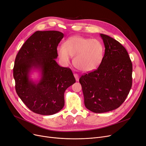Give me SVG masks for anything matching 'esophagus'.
I'll list each match as a JSON object with an SVG mask.
<instances>
[{
	"instance_id": "1",
	"label": "esophagus",
	"mask_w": 146,
	"mask_h": 146,
	"mask_svg": "<svg viewBox=\"0 0 146 146\" xmlns=\"http://www.w3.org/2000/svg\"><path fill=\"white\" fill-rule=\"evenodd\" d=\"M74 78H75L76 80L77 81V82H78V81H79V77L78 74H76V73H74Z\"/></svg>"
}]
</instances>
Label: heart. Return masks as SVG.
<instances>
[{
	"label": "heart",
	"instance_id": "obj_1",
	"mask_svg": "<svg viewBox=\"0 0 146 146\" xmlns=\"http://www.w3.org/2000/svg\"><path fill=\"white\" fill-rule=\"evenodd\" d=\"M57 55L64 64H68L71 57L73 64L83 72L95 70L101 64L104 56V47L97 40L81 36H73L65 41L64 45L57 47Z\"/></svg>",
	"mask_w": 146,
	"mask_h": 146
}]
</instances>
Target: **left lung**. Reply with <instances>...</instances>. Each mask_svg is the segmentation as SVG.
<instances>
[{
  "label": "left lung",
  "mask_w": 146,
  "mask_h": 146,
  "mask_svg": "<svg viewBox=\"0 0 146 146\" xmlns=\"http://www.w3.org/2000/svg\"><path fill=\"white\" fill-rule=\"evenodd\" d=\"M100 36L105 48L102 62L79 79L86 108L95 113L118 108L132 86L133 66L126 49L110 36Z\"/></svg>",
  "instance_id": "left-lung-1"
}]
</instances>
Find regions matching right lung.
<instances>
[{
	"label": "right lung",
	"mask_w": 146,
	"mask_h": 146,
	"mask_svg": "<svg viewBox=\"0 0 146 146\" xmlns=\"http://www.w3.org/2000/svg\"><path fill=\"white\" fill-rule=\"evenodd\" d=\"M64 34L57 31H37L23 44L15 58L13 78L22 101L33 112L50 115L62 110L65 90L76 82L69 68L56 62L57 47ZM40 78H30L33 71Z\"/></svg>",
	"instance_id": "right-lung-1"
}]
</instances>
